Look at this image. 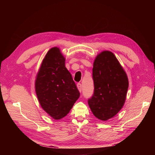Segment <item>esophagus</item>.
I'll return each instance as SVG.
<instances>
[{
  "label": "esophagus",
  "mask_w": 155,
  "mask_h": 155,
  "mask_svg": "<svg viewBox=\"0 0 155 155\" xmlns=\"http://www.w3.org/2000/svg\"><path fill=\"white\" fill-rule=\"evenodd\" d=\"M77 87H78V88L79 91L80 92H81V91H82V86H81V83H78V84H77Z\"/></svg>",
  "instance_id": "1"
}]
</instances>
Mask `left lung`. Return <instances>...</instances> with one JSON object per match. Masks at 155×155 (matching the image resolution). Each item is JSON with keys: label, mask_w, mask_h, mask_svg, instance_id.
Returning <instances> with one entry per match:
<instances>
[{"label": "left lung", "mask_w": 155, "mask_h": 155, "mask_svg": "<svg viewBox=\"0 0 155 155\" xmlns=\"http://www.w3.org/2000/svg\"><path fill=\"white\" fill-rule=\"evenodd\" d=\"M94 90L88 104L93 114L102 121L110 119L123 107L129 87L128 78L114 54L103 51L94 62Z\"/></svg>", "instance_id": "obj_1"}]
</instances>
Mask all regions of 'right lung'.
I'll list each match as a JSON object with an SVG mask.
<instances>
[{
  "label": "right lung",
  "instance_id": "obj_1",
  "mask_svg": "<svg viewBox=\"0 0 155 155\" xmlns=\"http://www.w3.org/2000/svg\"><path fill=\"white\" fill-rule=\"evenodd\" d=\"M35 88L41 107L55 120L66 116L80 96L59 48H51L46 54Z\"/></svg>",
  "mask_w": 155,
  "mask_h": 155
}]
</instances>
